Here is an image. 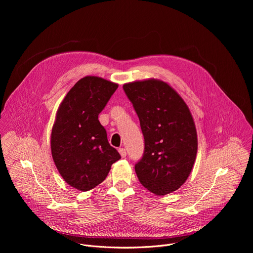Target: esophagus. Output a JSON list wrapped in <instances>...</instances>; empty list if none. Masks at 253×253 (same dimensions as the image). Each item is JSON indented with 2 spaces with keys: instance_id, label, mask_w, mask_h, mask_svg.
Listing matches in <instances>:
<instances>
[{
  "instance_id": "esophagus-1",
  "label": "esophagus",
  "mask_w": 253,
  "mask_h": 253,
  "mask_svg": "<svg viewBox=\"0 0 253 253\" xmlns=\"http://www.w3.org/2000/svg\"><path fill=\"white\" fill-rule=\"evenodd\" d=\"M119 153H120V155H121V157H122V158L126 157V155H127V153H126V149H125V148H120V149H119Z\"/></svg>"
}]
</instances>
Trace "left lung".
I'll return each mask as SVG.
<instances>
[{"label":"left lung","instance_id":"1","mask_svg":"<svg viewBox=\"0 0 253 253\" xmlns=\"http://www.w3.org/2000/svg\"><path fill=\"white\" fill-rule=\"evenodd\" d=\"M139 117L144 154L135 165L140 183L156 195L176 191L186 181L197 154V132L184 100L158 79L123 85Z\"/></svg>","mask_w":253,"mask_h":253}]
</instances>
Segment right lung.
Listing matches in <instances>:
<instances>
[{
  "label": "right lung",
  "mask_w": 253,
  "mask_h": 253,
  "mask_svg": "<svg viewBox=\"0 0 253 253\" xmlns=\"http://www.w3.org/2000/svg\"><path fill=\"white\" fill-rule=\"evenodd\" d=\"M118 84L86 76L70 89L56 114L51 133L55 165L70 186L88 191L103 182L121 158L98 120Z\"/></svg>",
  "instance_id": "1"
}]
</instances>
